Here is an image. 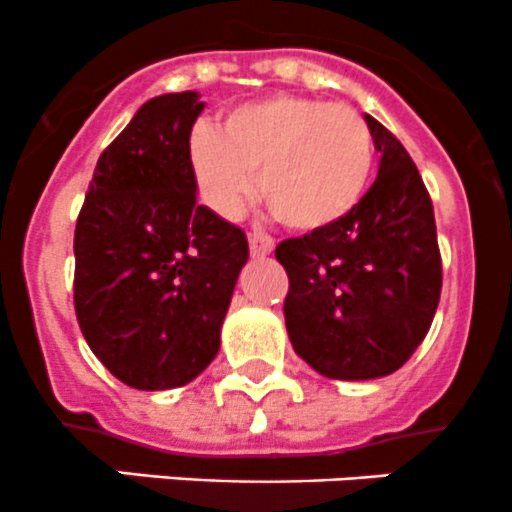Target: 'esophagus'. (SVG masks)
<instances>
[{
  "label": "esophagus",
  "mask_w": 512,
  "mask_h": 512,
  "mask_svg": "<svg viewBox=\"0 0 512 512\" xmlns=\"http://www.w3.org/2000/svg\"><path fill=\"white\" fill-rule=\"evenodd\" d=\"M249 246H251V256L263 258V256L273 254V249H276V241H273L271 236H266V234H251L249 236Z\"/></svg>",
  "instance_id": "34e87169"
}]
</instances>
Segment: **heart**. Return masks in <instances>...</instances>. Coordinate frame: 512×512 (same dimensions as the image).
I'll return each instance as SVG.
<instances>
[{"label":"heart","instance_id":"1","mask_svg":"<svg viewBox=\"0 0 512 512\" xmlns=\"http://www.w3.org/2000/svg\"><path fill=\"white\" fill-rule=\"evenodd\" d=\"M189 169L201 199L236 219L258 194L293 231H323L361 204L373 171V134L353 106L308 96H268L229 111L219 134L189 139Z\"/></svg>","mask_w":512,"mask_h":512}]
</instances>
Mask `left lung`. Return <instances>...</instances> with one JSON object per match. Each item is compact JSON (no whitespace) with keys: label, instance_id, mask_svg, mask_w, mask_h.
I'll return each instance as SVG.
<instances>
[{"label":"left lung","instance_id":"obj_1","mask_svg":"<svg viewBox=\"0 0 512 512\" xmlns=\"http://www.w3.org/2000/svg\"><path fill=\"white\" fill-rule=\"evenodd\" d=\"M378 179L323 231L276 246L293 351L321 376L368 381L398 371L426 338L443 286L433 201L401 141L366 114Z\"/></svg>","mask_w":512,"mask_h":512}]
</instances>
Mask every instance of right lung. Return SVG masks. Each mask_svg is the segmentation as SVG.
Wrapping results in <instances>:
<instances>
[{
	"label": "right lung",
	"instance_id": "right-lung-1",
	"mask_svg": "<svg viewBox=\"0 0 512 512\" xmlns=\"http://www.w3.org/2000/svg\"><path fill=\"white\" fill-rule=\"evenodd\" d=\"M196 91L149 99L101 151L74 231V311L94 356L139 391L194 381L219 353L249 241L196 204Z\"/></svg>",
	"mask_w": 512,
	"mask_h": 512
}]
</instances>
